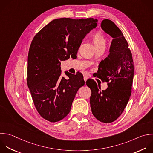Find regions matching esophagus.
I'll use <instances>...</instances> for the list:
<instances>
[{"label": "esophagus", "mask_w": 153, "mask_h": 153, "mask_svg": "<svg viewBox=\"0 0 153 153\" xmlns=\"http://www.w3.org/2000/svg\"><path fill=\"white\" fill-rule=\"evenodd\" d=\"M88 78H89V76H87V75H84V79L85 82H86V81L87 80Z\"/></svg>", "instance_id": "1"}]
</instances>
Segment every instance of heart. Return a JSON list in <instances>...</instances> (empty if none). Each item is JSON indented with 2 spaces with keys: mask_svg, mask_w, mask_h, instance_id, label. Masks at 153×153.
Here are the masks:
<instances>
[{
  "mask_svg": "<svg viewBox=\"0 0 153 153\" xmlns=\"http://www.w3.org/2000/svg\"><path fill=\"white\" fill-rule=\"evenodd\" d=\"M92 41L95 47L100 46H105L106 40L105 36L100 32H97L92 36Z\"/></svg>",
  "mask_w": 153,
  "mask_h": 153,
  "instance_id": "1",
  "label": "heart"
}]
</instances>
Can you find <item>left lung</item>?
Instances as JSON below:
<instances>
[{"mask_svg":"<svg viewBox=\"0 0 153 153\" xmlns=\"http://www.w3.org/2000/svg\"><path fill=\"white\" fill-rule=\"evenodd\" d=\"M101 28L112 40L109 54L100 62L96 75L106 82L108 87L101 90L92 79H88L86 84L91 91L90 102L93 115L99 121L109 123L121 115L128 103L131 93L134 66L128 44L120 29L108 19L102 22Z\"/></svg>","mask_w":153,"mask_h":153,"instance_id":"1","label":"left lung"}]
</instances>
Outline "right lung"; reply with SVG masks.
<instances>
[{
  "label": "right lung",
  "mask_w": 153,
  "mask_h": 153,
  "mask_svg": "<svg viewBox=\"0 0 153 153\" xmlns=\"http://www.w3.org/2000/svg\"><path fill=\"white\" fill-rule=\"evenodd\" d=\"M93 18L57 19L33 38L27 60V85L40 115L57 122L69 113L78 89L85 84L82 74L65 72L60 77L61 62L76 57L82 39L97 26Z\"/></svg>",
  "instance_id": "add662e5"
}]
</instances>
